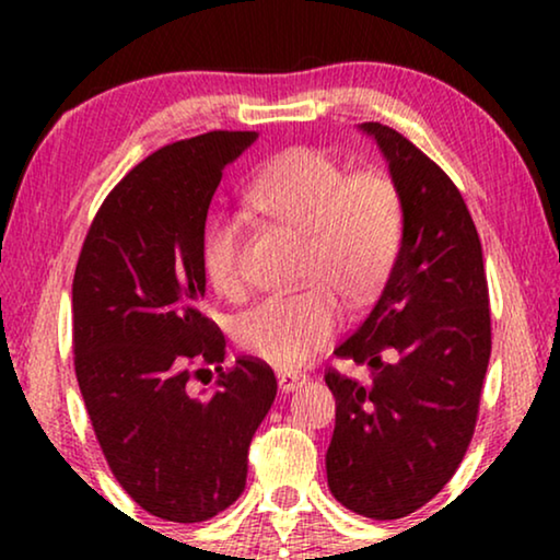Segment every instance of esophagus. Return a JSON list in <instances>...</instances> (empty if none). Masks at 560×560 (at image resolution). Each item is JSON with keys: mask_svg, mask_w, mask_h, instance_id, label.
Returning <instances> with one entry per match:
<instances>
[{"mask_svg": "<svg viewBox=\"0 0 560 560\" xmlns=\"http://www.w3.org/2000/svg\"><path fill=\"white\" fill-rule=\"evenodd\" d=\"M305 374L303 372H293V370H280L278 372V385H280V393H295L298 387L305 385Z\"/></svg>", "mask_w": 560, "mask_h": 560, "instance_id": "obj_1", "label": "esophagus"}]
</instances>
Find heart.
Instances as JSON below:
<instances>
[{
	"label": "heart",
	"instance_id": "obj_1",
	"mask_svg": "<svg viewBox=\"0 0 560 560\" xmlns=\"http://www.w3.org/2000/svg\"><path fill=\"white\" fill-rule=\"evenodd\" d=\"M247 201L303 234L301 280L308 285L242 313L236 343L275 366H298L339 328V295L357 308L385 288L402 247V194L385 171L349 173L324 150L290 148L255 175ZM240 252L242 229L234 219L219 217L206 226L201 265L219 295L244 293Z\"/></svg>",
	"mask_w": 560,
	"mask_h": 560
}]
</instances>
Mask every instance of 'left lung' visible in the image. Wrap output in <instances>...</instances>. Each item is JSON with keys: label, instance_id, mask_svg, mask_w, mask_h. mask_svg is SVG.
<instances>
[{"label": "left lung", "instance_id": "left-lung-1", "mask_svg": "<svg viewBox=\"0 0 560 560\" xmlns=\"http://www.w3.org/2000/svg\"><path fill=\"white\" fill-rule=\"evenodd\" d=\"M359 129L400 188L405 232L380 301L334 349L372 380L326 374L336 397L326 474L347 510L397 520L433 500L469 448L492 354L489 290L477 226L448 175L395 129Z\"/></svg>", "mask_w": 560, "mask_h": 560}]
</instances>
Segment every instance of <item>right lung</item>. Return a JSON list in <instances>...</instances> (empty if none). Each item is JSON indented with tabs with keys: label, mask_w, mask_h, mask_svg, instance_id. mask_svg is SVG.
<instances>
[{
	"label": "right lung",
	"mask_w": 560,
	"mask_h": 560,
	"mask_svg": "<svg viewBox=\"0 0 560 560\" xmlns=\"http://www.w3.org/2000/svg\"><path fill=\"white\" fill-rule=\"evenodd\" d=\"M255 140L209 132L144 158L106 196L73 275V362L96 441L125 492L171 523L236 502L278 395L259 359L221 370L224 334L201 313L206 213L224 167ZM196 365L220 372L203 398L187 393Z\"/></svg>",
	"instance_id": "right-lung-1"
}]
</instances>
